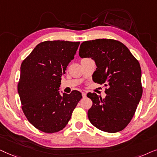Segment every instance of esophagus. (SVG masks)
I'll return each instance as SVG.
<instances>
[{
    "label": "esophagus",
    "instance_id": "obj_1",
    "mask_svg": "<svg viewBox=\"0 0 157 157\" xmlns=\"http://www.w3.org/2000/svg\"><path fill=\"white\" fill-rule=\"evenodd\" d=\"M82 97H83V98H86V96H87L86 93H85V92H82Z\"/></svg>",
    "mask_w": 157,
    "mask_h": 157
}]
</instances>
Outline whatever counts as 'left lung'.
<instances>
[{
	"mask_svg": "<svg viewBox=\"0 0 157 157\" xmlns=\"http://www.w3.org/2000/svg\"><path fill=\"white\" fill-rule=\"evenodd\" d=\"M79 55L95 60L93 80L108 87L103 99L95 93L87 94L93 101L87 112L90 121L105 132L122 131L133 118L143 93L139 61L124 44L110 39L84 41Z\"/></svg>",
	"mask_w": 157,
	"mask_h": 157,
	"instance_id": "left-lung-1",
	"label": "left lung"
}]
</instances>
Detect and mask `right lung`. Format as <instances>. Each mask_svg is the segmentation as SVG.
Segmentation results:
<instances>
[{
  "label": "right lung",
  "mask_w": 157,
  "mask_h": 157,
  "mask_svg": "<svg viewBox=\"0 0 157 157\" xmlns=\"http://www.w3.org/2000/svg\"><path fill=\"white\" fill-rule=\"evenodd\" d=\"M79 45L80 41H43L22 62L18 83L22 110L27 120L42 132L62 130L82 99L77 90L62 95L58 91L61 77Z\"/></svg>",
  "instance_id": "obj_1"
}]
</instances>
